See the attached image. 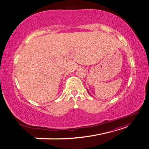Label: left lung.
I'll use <instances>...</instances> for the list:
<instances>
[{"label": "left lung", "instance_id": "left-lung-1", "mask_svg": "<svg viewBox=\"0 0 149 149\" xmlns=\"http://www.w3.org/2000/svg\"><path fill=\"white\" fill-rule=\"evenodd\" d=\"M88 93H89V92H88ZM89 94H90V93H89Z\"/></svg>", "mask_w": 149, "mask_h": 149}]
</instances>
